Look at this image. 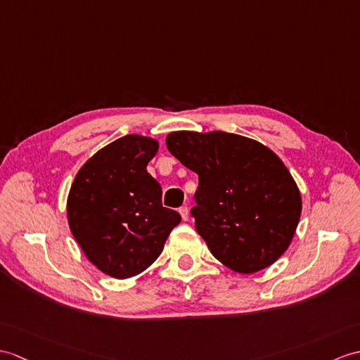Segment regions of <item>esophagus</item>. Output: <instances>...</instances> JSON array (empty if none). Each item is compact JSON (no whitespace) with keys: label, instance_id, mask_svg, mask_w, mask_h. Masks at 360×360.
<instances>
[{"label":"esophagus","instance_id":"obj_1","mask_svg":"<svg viewBox=\"0 0 360 360\" xmlns=\"http://www.w3.org/2000/svg\"><path fill=\"white\" fill-rule=\"evenodd\" d=\"M179 213H181L184 221L188 219V207H181V208H179Z\"/></svg>","mask_w":360,"mask_h":360}]
</instances>
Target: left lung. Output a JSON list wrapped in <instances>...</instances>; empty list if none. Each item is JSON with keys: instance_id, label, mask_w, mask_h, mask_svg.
Segmentation results:
<instances>
[{"instance_id": "left-lung-1", "label": "left lung", "mask_w": 360, "mask_h": 360, "mask_svg": "<svg viewBox=\"0 0 360 360\" xmlns=\"http://www.w3.org/2000/svg\"><path fill=\"white\" fill-rule=\"evenodd\" d=\"M165 144L198 173L191 216L212 255L242 274L278 261L302 210L299 188L279 158L261 142L225 131H173Z\"/></svg>"}]
</instances>
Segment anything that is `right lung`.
Segmentation results:
<instances>
[{
  "label": "right lung",
  "mask_w": 360,
  "mask_h": 360,
  "mask_svg": "<svg viewBox=\"0 0 360 360\" xmlns=\"http://www.w3.org/2000/svg\"><path fill=\"white\" fill-rule=\"evenodd\" d=\"M158 141L127 135L99 150L75 178L67 218L89 261L116 279L152 265L181 214L161 202L162 188L147 164Z\"/></svg>",
  "instance_id": "add662e5"
}]
</instances>
